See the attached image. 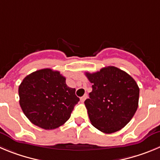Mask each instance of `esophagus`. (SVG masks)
<instances>
[{"instance_id":"1","label":"esophagus","mask_w":160,"mask_h":160,"mask_svg":"<svg viewBox=\"0 0 160 160\" xmlns=\"http://www.w3.org/2000/svg\"><path fill=\"white\" fill-rule=\"evenodd\" d=\"M87 98H88V95L86 94V95H84L83 96H82L81 98H80V101H81L82 102H83L85 101V99H86Z\"/></svg>"}]
</instances>
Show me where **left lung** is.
<instances>
[{"mask_svg":"<svg viewBox=\"0 0 160 160\" xmlns=\"http://www.w3.org/2000/svg\"><path fill=\"white\" fill-rule=\"evenodd\" d=\"M85 75L93 84L84 102L92 125L105 133L125 127L138 107L140 89L134 79L114 66Z\"/></svg>","mask_w":160,"mask_h":160,"instance_id":"1","label":"left lung"}]
</instances>
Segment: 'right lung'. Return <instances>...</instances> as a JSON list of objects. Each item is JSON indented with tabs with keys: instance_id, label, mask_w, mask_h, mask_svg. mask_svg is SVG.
Returning a JSON list of instances; mask_svg holds the SVG:
<instances>
[{
	"instance_id": "right-lung-1",
	"label": "right lung",
	"mask_w": 160,
	"mask_h": 160,
	"mask_svg": "<svg viewBox=\"0 0 160 160\" xmlns=\"http://www.w3.org/2000/svg\"><path fill=\"white\" fill-rule=\"evenodd\" d=\"M58 71L43 68L27 76L19 86V105L31 123L53 129L68 120L80 98Z\"/></svg>"
}]
</instances>
